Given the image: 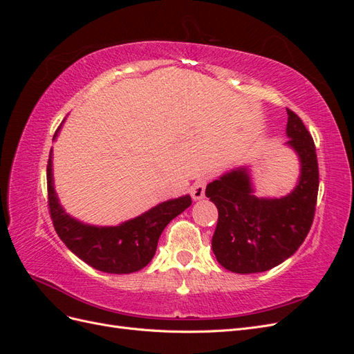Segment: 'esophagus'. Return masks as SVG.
Returning <instances> with one entry per match:
<instances>
[{"label":"esophagus","instance_id":"1","mask_svg":"<svg viewBox=\"0 0 354 354\" xmlns=\"http://www.w3.org/2000/svg\"><path fill=\"white\" fill-rule=\"evenodd\" d=\"M205 186H207V181L203 178H198L190 187L192 198H194L195 201H199V199L205 196Z\"/></svg>","mask_w":354,"mask_h":354}]
</instances>
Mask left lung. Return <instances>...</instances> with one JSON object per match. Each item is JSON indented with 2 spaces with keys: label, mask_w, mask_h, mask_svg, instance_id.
I'll use <instances>...</instances> for the list:
<instances>
[{
  "label": "left lung",
  "mask_w": 354,
  "mask_h": 354,
  "mask_svg": "<svg viewBox=\"0 0 354 354\" xmlns=\"http://www.w3.org/2000/svg\"><path fill=\"white\" fill-rule=\"evenodd\" d=\"M285 143L299 160L297 186L281 198H259L250 167L233 168L211 181L205 195L216 203L218 221L212 236L217 261L233 273L270 270L289 259L312 227L319 168L313 138L303 121L286 109Z\"/></svg>",
  "instance_id": "obj_1"
}]
</instances>
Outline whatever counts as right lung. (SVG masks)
I'll return each instance as SVG.
<instances>
[{"label":"right lung","instance_id":"right-lung-1","mask_svg":"<svg viewBox=\"0 0 354 354\" xmlns=\"http://www.w3.org/2000/svg\"><path fill=\"white\" fill-rule=\"evenodd\" d=\"M62 125L63 122L53 140H56ZM47 189L50 216L63 243L94 269L115 274L138 272L151 263L160 233L167 224L192 205L190 196L185 195L160 202L138 217L118 226L82 223L69 216L57 198L53 178V149L47 165Z\"/></svg>","mask_w":354,"mask_h":354}]
</instances>
